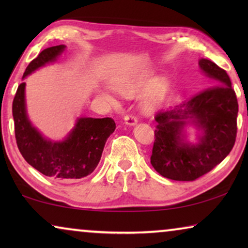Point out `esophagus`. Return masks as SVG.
Returning a JSON list of instances; mask_svg holds the SVG:
<instances>
[{
  "instance_id": "esophagus-1",
  "label": "esophagus",
  "mask_w": 248,
  "mask_h": 248,
  "mask_svg": "<svg viewBox=\"0 0 248 248\" xmlns=\"http://www.w3.org/2000/svg\"><path fill=\"white\" fill-rule=\"evenodd\" d=\"M124 122L126 125H131L132 126V125H135L138 123V118L133 116V115H126V116L124 117Z\"/></svg>"
}]
</instances>
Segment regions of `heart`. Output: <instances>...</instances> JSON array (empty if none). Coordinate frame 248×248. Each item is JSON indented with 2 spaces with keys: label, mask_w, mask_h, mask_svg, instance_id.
<instances>
[{
  "label": "heart",
  "mask_w": 248,
  "mask_h": 248,
  "mask_svg": "<svg viewBox=\"0 0 248 248\" xmlns=\"http://www.w3.org/2000/svg\"><path fill=\"white\" fill-rule=\"evenodd\" d=\"M148 82V79H140L133 82L125 83L123 86L118 87V91L125 97H133L135 93H138L142 88H143ZM169 88V81L166 78H161L155 81L154 83L149 87L147 93L143 94L141 100V107L145 111H151L157 108L167 93ZM107 99L110 103H115L114 98L107 96Z\"/></svg>",
  "instance_id": "b5f03b06"
}]
</instances>
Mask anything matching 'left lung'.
I'll use <instances>...</instances> for the list:
<instances>
[{
	"instance_id": "obj_1",
	"label": "left lung",
	"mask_w": 248,
	"mask_h": 248,
	"mask_svg": "<svg viewBox=\"0 0 248 248\" xmlns=\"http://www.w3.org/2000/svg\"><path fill=\"white\" fill-rule=\"evenodd\" d=\"M200 69L215 84L171 110L158 111L151 165L166 178L191 182L219 165L235 144L238 103L225 70L212 61L201 59ZM202 130L195 145L182 133L187 123Z\"/></svg>"
}]
</instances>
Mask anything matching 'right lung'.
<instances>
[{
  "label": "right lung",
  "instance_id": "right-lung-1",
  "mask_svg": "<svg viewBox=\"0 0 248 248\" xmlns=\"http://www.w3.org/2000/svg\"><path fill=\"white\" fill-rule=\"evenodd\" d=\"M65 45L48 47L27 66L22 79L47 63L56 61ZM26 82L20 83L12 104L19 151L30 166L56 181L70 182L90 175L99 164L105 143L116 128L113 118H78L65 140H47L30 123L25 100Z\"/></svg>",
  "mask_w": 248,
  "mask_h": 248
}]
</instances>
